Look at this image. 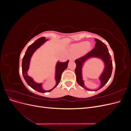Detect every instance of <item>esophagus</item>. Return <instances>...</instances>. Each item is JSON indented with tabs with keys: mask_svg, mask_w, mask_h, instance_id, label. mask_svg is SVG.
Instances as JSON below:
<instances>
[{
	"mask_svg": "<svg viewBox=\"0 0 131 131\" xmlns=\"http://www.w3.org/2000/svg\"><path fill=\"white\" fill-rule=\"evenodd\" d=\"M69 60L71 61H73L75 60V57L74 56H69Z\"/></svg>",
	"mask_w": 131,
	"mask_h": 131,
	"instance_id": "34e87169",
	"label": "esophagus"
}]
</instances>
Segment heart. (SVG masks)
<instances>
[{
    "instance_id": "b5f03b06",
    "label": "heart",
    "mask_w": 131,
    "mask_h": 131,
    "mask_svg": "<svg viewBox=\"0 0 131 131\" xmlns=\"http://www.w3.org/2000/svg\"><path fill=\"white\" fill-rule=\"evenodd\" d=\"M91 49L90 43L88 41H83L74 45L72 46V50L75 52L81 53L82 51H89Z\"/></svg>"
}]
</instances>
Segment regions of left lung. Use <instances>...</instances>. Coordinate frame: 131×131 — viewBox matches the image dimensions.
Masks as SVG:
<instances>
[{"instance_id": "1", "label": "left lung", "mask_w": 131, "mask_h": 131, "mask_svg": "<svg viewBox=\"0 0 131 131\" xmlns=\"http://www.w3.org/2000/svg\"><path fill=\"white\" fill-rule=\"evenodd\" d=\"M94 40L96 42L94 48L85 56L75 60V62L76 63L77 67L75 70V73L77 76V81L79 85H80L82 88H84L86 90L97 91L102 88L109 81L112 73L113 63L112 59H111L112 58H111L106 45L98 39H95ZM94 57L100 58L104 61L105 63V68L104 72L99 78L101 81L100 88L97 90H93L88 89L85 86L84 81L82 79V69L83 64L87 60Z\"/></svg>"}]
</instances>
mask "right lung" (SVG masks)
<instances>
[{
  "mask_svg": "<svg viewBox=\"0 0 131 131\" xmlns=\"http://www.w3.org/2000/svg\"><path fill=\"white\" fill-rule=\"evenodd\" d=\"M48 39H46L45 37H42L39 38L38 39L34 42L32 44H31L28 49L25 53L24 57L22 59V71L23 78H24L25 81L30 87L33 89L36 90L38 92L41 93H45L50 92V91L53 90L55 88H56L59 84L61 80V75L65 69L68 67V64L69 60L66 62H57L56 66V72H55V80H56V85L54 88L51 90L45 91L42 88V83H37L34 81L33 79L29 77L28 75V70L29 68V64L30 62V59L32 55L38 48H39L43 43H45Z\"/></svg>",
  "mask_w": 131,
  "mask_h": 131,
  "instance_id": "obj_1",
  "label": "right lung"
}]
</instances>
